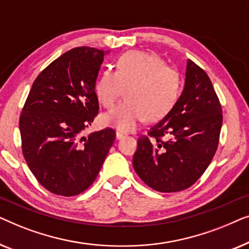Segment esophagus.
Instances as JSON below:
<instances>
[{"label": "esophagus", "instance_id": "34e87169", "mask_svg": "<svg viewBox=\"0 0 249 249\" xmlns=\"http://www.w3.org/2000/svg\"><path fill=\"white\" fill-rule=\"evenodd\" d=\"M115 136H117V139H121V138L125 137L127 134H125V132H124V131H121V130H118L117 132H115Z\"/></svg>", "mask_w": 249, "mask_h": 249}]
</instances>
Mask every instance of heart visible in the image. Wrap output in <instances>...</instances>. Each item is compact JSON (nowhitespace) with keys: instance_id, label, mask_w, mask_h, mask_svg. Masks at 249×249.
<instances>
[{"instance_id":"heart-1","label":"heart","mask_w":249,"mask_h":249,"mask_svg":"<svg viewBox=\"0 0 249 249\" xmlns=\"http://www.w3.org/2000/svg\"><path fill=\"white\" fill-rule=\"evenodd\" d=\"M127 88V100L103 115L104 124L121 131L137 128L146 119L161 120L179 100L181 79L156 54L131 51L118 60L115 72L105 70L95 84V95L105 107H113Z\"/></svg>"}]
</instances>
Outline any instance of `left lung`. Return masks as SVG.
Returning <instances> with one entry per match:
<instances>
[{
    "instance_id": "1",
    "label": "left lung",
    "mask_w": 249,
    "mask_h": 249,
    "mask_svg": "<svg viewBox=\"0 0 249 249\" xmlns=\"http://www.w3.org/2000/svg\"><path fill=\"white\" fill-rule=\"evenodd\" d=\"M222 108L207 73L187 61L185 86L171 112L138 139L132 164L146 185L176 193L194 185L215 154ZM161 137H165L162 141Z\"/></svg>"
}]
</instances>
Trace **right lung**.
<instances>
[{"label":"right lung","mask_w":249,"mask_h":249,"mask_svg":"<svg viewBox=\"0 0 249 249\" xmlns=\"http://www.w3.org/2000/svg\"><path fill=\"white\" fill-rule=\"evenodd\" d=\"M108 51L77 47L47 66L34 81L19 120L22 153L49 192L76 196L100 172L115 131L83 136L98 113L95 84Z\"/></svg>","instance_id":"right-lung-1"}]
</instances>
